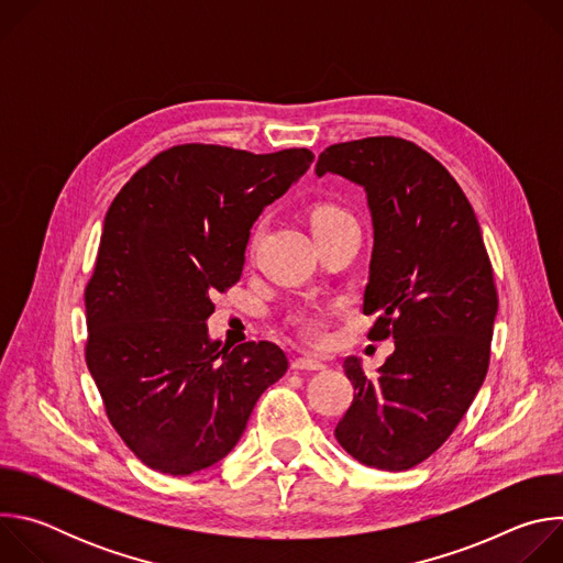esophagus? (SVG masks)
I'll return each instance as SVG.
<instances>
[{
    "label": "esophagus",
    "mask_w": 563,
    "mask_h": 563,
    "mask_svg": "<svg viewBox=\"0 0 563 563\" xmlns=\"http://www.w3.org/2000/svg\"><path fill=\"white\" fill-rule=\"evenodd\" d=\"M291 367L298 372H318V369H325V363L311 356H298L291 361Z\"/></svg>",
    "instance_id": "34e87169"
}]
</instances>
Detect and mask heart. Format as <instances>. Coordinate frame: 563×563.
<instances>
[{"instance_id":"b5f03b06","label":"heart","mask_w":563,"mask_h":563,"mask_svg":"<svg viewBox=\"0 0 563 563\" xmlns=\"http://www.w3.org/2000/svg\"><path fill=\"white\" fill-rule=\"evenodd\" d=\"M339 220H350V216L343 209L334 207V205H320L311 213V229L325 227V224H332V222H339Z\"/></svg>"}]
</instances>
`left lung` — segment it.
Wrapping results in <instances>:
<instances>
[{"mask_svg":"<svg viewBox=\"0 0 563 563\" xmlns=\"http://www.w3.org/2000/svg\"><path fill=\"white\" fill-rule=\"evenodd\" d=\"M363 187L374 247L363 311L394 339L376 376L343 367L354 400L334 437L358 463L400 472L437 452L484 385L497 289L476 216L443 165L400 137L332 144L316 176Z\"/></svg>","mask_w":563,"mask_h":563,"instance_id":"8db88e82","label":"left lung"}]
</instances>
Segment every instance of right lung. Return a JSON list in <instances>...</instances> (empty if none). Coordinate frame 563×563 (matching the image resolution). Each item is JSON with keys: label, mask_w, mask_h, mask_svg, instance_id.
<instances>
[{"label": "right lung", "mask_w": 563, "mask_h": 563, "mask_svg": "<svg viewBox=\"0 0 563 563\" xmlns=\"http://www.w3.org/2000/svg\"><path fill=\"white\" fill-rule=\"evenodd\" d=\"M313 163L309 148L254 155L183 144L155 155L111 202L87 287V365L111 426L163 474L200 472L243 437L287 372L267 341L209 336L211 294L233 285L250 231Z\"/></svg>", "instance_id": "obj_1"}]
</instances>
